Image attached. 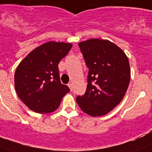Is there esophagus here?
I'll return each mask as SVG.
<instances>
[{"mask_svg": "<svg viewBox=\"0 0 152 152\" xmlns=\"http://www.w3.org/2000/svg\"><path fill=\"white\" fill-rule=\"evenodd\" d=\"M68 86H69V87L70 90L72 91V83H69L68 84Z\"/></svg>", "mask_w": 152, "mask_h": 152, "instance_id": "1", "label": "esophagus"}]
</instances>
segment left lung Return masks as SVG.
<instances>
[{"label":"left lung","instance_id":"left-lung-1","mask_svg":"<svg viewBox=\"0 0 152 152\" xmlns=\"http://www.w3.org/2000/svg\"><path fill=\"white\" fill-rule=\"evenodd\" d=\"M89 68L88 84L76 102L84 113L100 117L121 102L129 86L128 58L121 48L108 40L91 39L79 43Z\"/></svg>","mask_w":152,"mask_h":152}]
</instances>
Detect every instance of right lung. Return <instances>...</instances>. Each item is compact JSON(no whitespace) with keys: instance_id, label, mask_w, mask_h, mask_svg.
I'll use <instances>...</instances> for the list:
<instances>
[{"instance_id":"1","label":"right lung","mask_w":152,"mask_h":152,"mask_svg":"<svg viewBox=\"0 0 152 152\" xmlns=\"http://www.w3.org/2000/svg\"><path fill=\"white\" fill-rule=\"evenodd\" d=\"M72 46L70 43L48 42L19 63L15 73V90L29 109L39 113H52L70 91L61 83L58 65Z\"/></svg>"}]
</instances>
